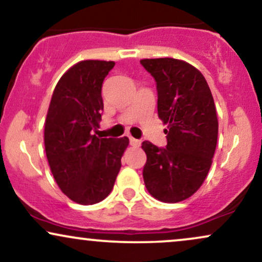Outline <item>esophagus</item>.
I'll return each mask as SVG.
<instances>
[{"label":"esophagus","instance_id":"34e87169","mask_svg":"<svg viewBox=\"0 0 262 262\" xmlns=\"http://www.w3.org/2000/svg\"><path fill=\"white\" fill-rule=\"evenodd\" d=\"M129 143H130L132 146H139L141 144V141L138 139H134V138H129Z\"/></svg>","mask_w":262,"mask_h":262}]
</instances>
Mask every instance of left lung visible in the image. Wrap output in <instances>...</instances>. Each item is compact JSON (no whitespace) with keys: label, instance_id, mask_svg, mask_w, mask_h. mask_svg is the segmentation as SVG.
<instances>
[{"label":"left lung","instance_id":"1","mask_svg":"<svg viewBox=\"0 0 262 262\" xmlns=\"http://www.w3.org/2000/svg\"><path fill=\"white\" fill-rule=\"evenodd\" d=\"M140 64L154 77L159 118L167 124L166 148L141 144L144 183L156 200L176 203L191 197L210 169L218 139L214 101L203 75L188 62L161 58Z\"/></svg>","mask_w":262,"mask_h":262}]
</instances>
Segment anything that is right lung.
I'll return each mask as SVG.
<instances>
[{
    "label": "right lung",
    "instance_id": "add662e5",
    "mask_svg": "<svg viewBox=\"0 0 262 262\" xmlns=\"http://www.w3.org/2000/svg\"><path fill=\"white\" fill-rule=\"evenodd\" d=\"M113 61L85 60L69 69L53 92L44 128L50 170L62 192L79 204H95L112 191L127 137L97 138L103 112L102 83Z\"/></svg>",
    "mask_w": 262,
    "mask_h": 262
}]
</instances>
